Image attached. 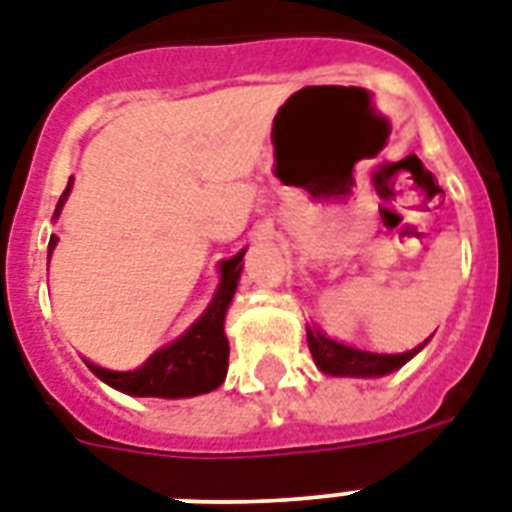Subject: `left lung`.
Listing matches in <instances>:
<instances>
[{
    "label": "left lung",
    "mask_w": 512,
    "mask_h": 512,
    "mask_svg": "<svg viewBox=\"0 0 512 512\" xmlns=\"http://www.w3.org/2000/svg\"><path fill=\"white\" fill-rule=\"evenodd\" d=\"M306 341H309L314 365L320 367L325 375H335V378H380V375H388V372L407 365L425 346V343H420L418 349L404 351V354H375V351H362L330 341L325 333L312 330L309 325H306Z\"/></svg>",
    "instance_id": "8db88e82"
}]
</instances>
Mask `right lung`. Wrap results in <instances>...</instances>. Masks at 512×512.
I'll use <instances>...</instances> for the list:
<instances>
[{
	"label": "right lung",
	"instance_id": "right-lung-1",
	"mask_svg": "<svg viewBox=\"0 0 512 512\" xmlns=\"http://www.w3.org/2000/svg\"><path fill=\"white\" fill-rule=\"evenodd\" d=\"M71 182L57 200L55 216L60 214L65 198L71 192ZM55 243L57 237L52 235L49 253H52ZM243 256L245 251H240L232 259L222 261V280H219L214 301L208 304L203 317L182 338L150 354L145 365H140L137 370L116 372L92 365V362H89V370L116 391H124V394L132 396L185 399V396L208 394V391L222 386L224 375H227V362H230V343H227V335H224V314L230 309L237 280H240V272H243V267H240Z\"/></svg>",
	"mask_w": 512,
	"mask_h": 512
}]
</instances>
